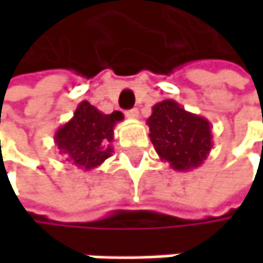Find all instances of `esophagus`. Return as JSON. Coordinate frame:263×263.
Wrapping results in <instances>:
<instances>
[{"label":"esophagus","instance_id":"obj_1","mask_svg":"<svg viewBox=\"0 0 263 263\" xmlns=\"http://www.w3.org/2000/svg\"><path fill=\"white\" fill-rule=\"evenodd\" d=\"M125 116H126L128 119H131V120H135V119H138V109H137V108H132V109L125 112Z\"/></svg>","mask_w":263,"mask_h":263}]
</instances>
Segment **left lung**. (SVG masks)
Instances as JSON below:
<instances>
[{"mask_svg":"<svg viewBox=\"0 0 263 263\" xmlns=\"http://www.w3.org/2000/svg\"><path fill=\"white\" fill-rule=\"evenodd\" d=\"M146 123L160 160L174 171L189 172L199 167L213 147L210 122L185 111L175 100L154 105Z\"/></svg>","mask_w":263,"mask_h":263,"instance_id":"obj_1","label":"left lung"}]
</instances>
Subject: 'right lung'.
<instances>
[{
  "label": "right lung",
  "instance_id": "1",
  "mask_svg": "<svg viewBox=\"0 0 263 263\" xmlns=\"http://www.w3.org/2000/svg\"><path fill=\"white\" fill-rule=\"evenodd\" d=\"M123 120L120 111L103 114L89 102H80L73 117L54 134V144L74 167L86 172L112 154L114 126Z\"/></svg>",
  "mask_w": 263,
  "mask_h": 263
}]
</instances>
